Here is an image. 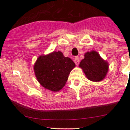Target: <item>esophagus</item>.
Instances as JSON below:
<instances>
[{
	"mask_svg": "<svg viewBox=\"0 0 130 130\" xmlns=\"http://www.w3.org/2000/svg\"><path fill=\"white\" fill-rule=\"evenodd\" d=\"M74 62H75V63L76 64V65H78V64H79V62H80V59H79V58H78V57H75V58H74Z\"/></svg>",
	"mask_w": 130,
	"mask_h": 130,
	"instance_id": "1",
	"label": "esophagus"
}]
</instances>
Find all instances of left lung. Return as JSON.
<instances>
[{
	"mask_svg": "<svg viewBox=\"0 0 130 130\" xmlns=\"http://www.w3.org/2000/svg\"><path fill=\"white\" fill-rule=\"evenodd\" d=\"M79 67L89 80L99 82L105 78L108 72L109 64L98 52L93 50L84 55V58L80 61Z\"/></svg>",
	"mask_w": 130,
	"mask_h": 130,
	"instance_id": "left-lung-1",
	"label": "left lung"
}]
</instances>
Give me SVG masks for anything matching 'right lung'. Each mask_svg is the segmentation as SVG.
<instances>
[{"instance_id": "right-lung-1", "label": "right lung", "mask_w": 130, "mask_h": 130, "mask_svg": "<svg viewBox=\"0 0 130 130\" xmlns=\"http://www.w3.org/2000/svg\"><path fill=\"white\" fill-rule=\"evenodd\" d=\"M75 64L61 52H53L38 58L34 71L39 83L47 89L59 91L65 86Z\"/></svg>"}]
</instances>
